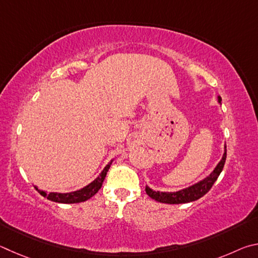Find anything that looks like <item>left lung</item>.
Returning <instances> with one entry per match:
<instances>
[{"label": "left lung", "mask_w": 258, "mask_h": 258, "mask_svg": "<svg viewBox=\"0 0 258 258\" xmlns=\"http://www.w3.org/2000/svg\"><path fill=\"white\" fill-rule=\"evenodd\" d=\"M218 102L221 104L222 99L220 96H218ZM225 159H227V146L224 145V153L221 161L215 166V169L201 181L197 183H194L192 186H189L187 188H183L181 190L178 191H155L151 189L148 186H146V194L153 200L160 203H165V204H184V203H190L200 200L210 191V189L213 186L216 179L219 178L220 173L222 172L223 166L225 163Z\"/></svg>", "instance_id": "obj_1"}]
</instances>
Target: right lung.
<instances>
[{
	"mask_svg": "<svg viewBox=\"0 0 258 258\" xmlns=\"http://www.w3.org/2000/svg\"><path fill=\"white\" fill-rule=\"evenodd\" d=\"M112 162L113 160H111L110 163L103 169L102 172L99 173L98 177L95 179L93 182H90L86 187L79 189V190L71 191V192H47V191L40 190V189H38V187L36 186H35V189L45 198H47V200L55 203H62V204H75V203L85 202L89 200V198H92L95 194L101 189L104 179L106 177V173L108 169H110Z\"/></svg>",
	"mask_w": 258,
	"mask_h": 258,
	"instance_id": "right-lung-1",
	"label": "right lung"
}]
</instances>
